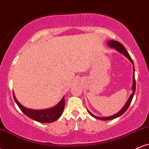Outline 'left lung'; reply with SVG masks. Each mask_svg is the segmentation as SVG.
Returning <instances> with one entry per match:
<instances>
[{
	"instance_id": "obj_1",
	"label": "left lung",
	"mask_w": 149,
	"mask_h": 149,
	"mask_svg": "<svg viewBox=\"0 0 149 149\" xmlns=\"http://www.w3.org/2000/svg\"><path fill=\"white\" fill-rule=\"evenodd\" d=\"M108 45L109 46H110V47H114V48H116L117 49L118 51L119 52L122 53L123 54H124L125 57H127L128 59H130V61H131L132 63L133 64V84H132V90H133V92L132 93V95H130V98L128 99L127 102H126L125 105L123 107V109H121L120 111L118 113H117L115 114V115L112 116H110V117H105V118H100V117H97V116H95V115H93V114L91 113L90 111H88L89 113L92 116H93L94 118H95L97 119H100V120H112V119H114V118H116L119 117V116H120L122 114H123L125 112L127 111V109H128V107H129L130 104H131V102L132 100V98L133 97H134V92H135V88H136V82H135V78H134V63H133V61L132 59V58L130 57V56L129 53L127 52V51L126 50V49L125 48V47L123 45H122V44L120 43V42H119L118 41H116V40H110V41L108 42Z\"/></svg>"
}]
</instances>
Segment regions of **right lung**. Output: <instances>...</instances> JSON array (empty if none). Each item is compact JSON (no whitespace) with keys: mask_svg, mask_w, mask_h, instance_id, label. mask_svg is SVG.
I'll return each instance as SVG.
<instances>
[{"mask_svg":"<svg viewBox=\"0 0 149 149\" xmlns=\"http://www.w3.org/2000/svg\"><path fill=\"white\" fill-rule=\"evenodd\" d=\"M13 97L16 102L17 104L21 111L26 116H28L30 118L34 120L38 121L41 123H52L57 120L60 118L62 114L63 111L64 109L65 100L64 97H63L62 100L57 104L55 107L50 108L49 109H45V110H33V109H26L21 104L19 103L15 98V96L13 93Z\"/></svg>","mask_w":149,"mask_h":149,"instance_id":"obj_1","label":"right lung"}]
</instances>
